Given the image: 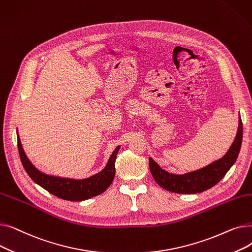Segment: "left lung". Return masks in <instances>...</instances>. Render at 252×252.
<instances>
[{
  "label": "left lung",
  "instance_id": "8db88e82",
  "mask_svg": "<svg viewBox=\"0 0 252 252\" xmlns=\"http://www.w3.org/2000/svg\"><path fill=\"white\" fill-rule=\"evenodd\" d=\"M242 137L243 126L241 117L239 116V126H238L236 138L228 152L220 159L202 168L190 171V173L176 175L162 169L151 157H149V168L151 175L160 187L169 192L196 194L206 191L217 185L236 162L240 152Z\"/></svg>",
  "mask_w": 252,
  "mask_h": 252
}]
</instances>
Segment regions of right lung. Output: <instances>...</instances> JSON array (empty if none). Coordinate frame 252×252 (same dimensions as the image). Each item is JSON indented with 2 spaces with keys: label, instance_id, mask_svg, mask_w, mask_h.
Instances as JSON below:
<instances>
[{
  "label": "right lung",
  "instance_id": "obj_1",
  "mask_svg": "<svg viewBox=\"0 0 252 252\" xmlns=\"http://www.w3.org/2000/svg\"><path fill=\"white\" fill-rule=\"evenodd\" d=\"M17 144L22 165L32 180L51 194L68 201H83L98 196L110 186L115 176V160L121 146H117L106 166L98 174L86 179H71L47 175L38 170L26 156L17 133Z\"/></svg>",
  "mask_w": 252,
  "mask_h": 252
}]
</instances>
